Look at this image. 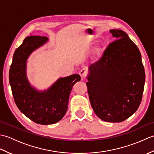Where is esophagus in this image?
<instances>
[{
  "instance_id": "1",
  "label": "esophagus",
  "mask_w": 154,
  "mask_h": 154,
  "mask_svg": "<svg viewBox=\"0 0 154 154\" xmlns=\"http://www.w3.org/2000/svg\"><path fill=\"white\" fill-rule=\"evenodd\" d=\"M87 73H88V71L86 69H81L79 72V75L81 77V79H85V78L87 77Z\"/></svg>"
}]
</instances>
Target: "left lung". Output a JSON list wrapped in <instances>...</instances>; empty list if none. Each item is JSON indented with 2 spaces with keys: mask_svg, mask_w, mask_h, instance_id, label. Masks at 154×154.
Masks as SVG:
<instances>
[{
  "mask_svg": "<svg viewBox=\"0 0 154 154\" xmlns=\"http://www.w3.org/2000/svg\"><path fill=\"white\" fill-rule=\"evenodd\" d=\"M116 40L89 67L87 83L90 103L104 121L120 122L128 119L141 103L145 71L141 54L124 31L111 30Z\"/></svg>",
  "mask_w": 154,
  "mask_h": 154,
  "instance_id": "obj_1",
  "label": "left lung"
}]
</instances>
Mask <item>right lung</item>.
<instances>
[{"label":"right lung","instance_id":"obj_1","mask_svg":"<svg viewBox=\"0 0 154 154\" xmlns=\"http://www.w3.org/2000/svg\"><path fill=\"white\" fill-rule=\"evenodd\" d=\"M48 40L40 35L26 38L15 50L9 71V82L16 106L28 119L42 125L56 123L64 116L72 88L81 80L80 75L76 74L60 78L43 92L30 85L26 76V60L32 51Z\"/></svg>","mask_w":154,"mask_h":154}]
</instances>
